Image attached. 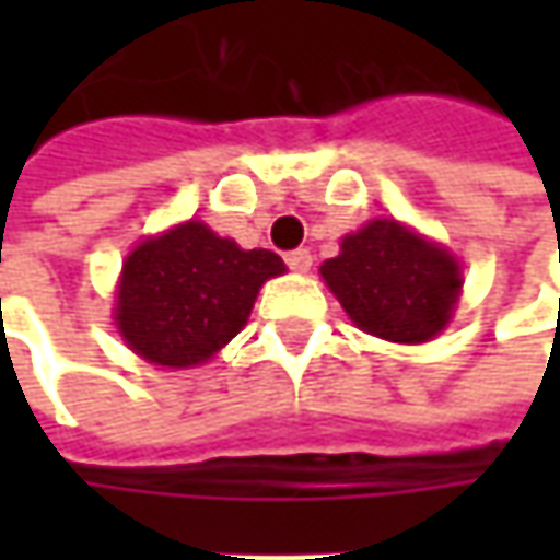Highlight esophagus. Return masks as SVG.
<instances>
[{
    "instance_id": "obj_1",
    "label": "esophagus",
    "mask_w": 560,
    "mask_h": 560,
    "mask_svg": "<svg viewBox=\"0 0 560 560\" xmlns=\"http://www.w3.org/2000/svg\"><path fill=\"white\" fill-rule=\"evenodd\" d=\"M314 255L308 252V248H292V252H287V265H290L292 270H299V273H305V270L312 268Z\"/></svg>"
}]
</instances>
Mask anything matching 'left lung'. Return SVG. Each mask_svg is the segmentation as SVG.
Listing matches in <instances>:
<instances>
[{
    "mask_svg": "<svg viewBox=\"0 0 560 560\" xmlns=\"http://www.w3.org/2000/svg\"><path fill=\"white\" fill-rule=\"evenodd\" d=\"M320 273L358 327L389 342L433 339L462 292L458 261L396 221L346 236Z\"/></svg>",
    "mask_w": 560,
    "mask_h": 560,
    "instance_id": "left-lung-1",
    "label": "left lung"
}]
</instances>
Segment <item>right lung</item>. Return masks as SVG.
<instances>
[{"instance_id":"obj_1","label":"right lung","mask_w":560,"mask_h":560,"mask_svg":"<svg viewBox=\"0 0 560 560\" xmlns=\"http://www.w3.org/2000/svg\"><path fill=\"white\" fill-rule=\"evenodd\" d=\"M287 265L268 248H240L199 221L130 252L118 290V330L162 368H192L246 327L261 283Z\"/></svg>"}]
</instances>
